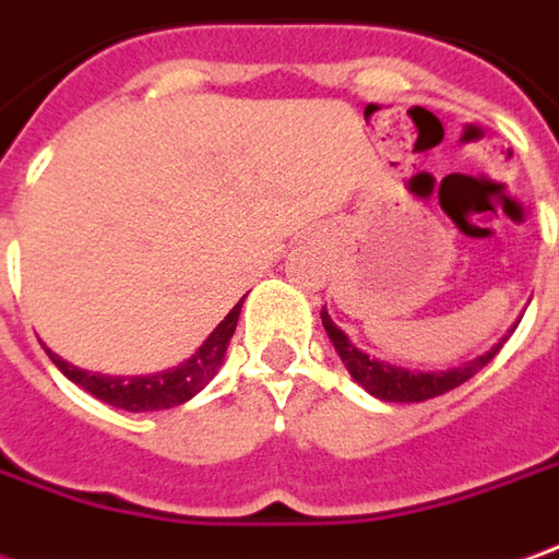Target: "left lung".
<instances>
[{"label":"left lung","mask_w":559,"mask_h":559,"mask_svg":"<svg viewBox=\"0 0 559 559\" xmlns=\"http://www.w3.org/2000/svg\"><path fill=\"white\" fill-rule=\"evenodd\" d=\"M320 320H323V330H326L330 342H333V347L338 350V357L345 362V369L350 372V378H354L366 393H372V396H378V400L384 402H424L432 400V396H442L448 390L460 388L463 381H469L472 374L493 360L499 354V347L506 345L509 335L514 333V326H511L509 335H502L487 354H481V357H475V360L469 362H463V366H456V369H448V372H412V369H402V366H390V362L372 360L369 354H362L360 347L350 345V338L335 326L333 318L326 314V308L320 311Z\"/></svg>","instance_id":"obj_1"}]
</instances>
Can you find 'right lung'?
<instances>
[{"mask_svg":"<svg viewBox=\"0 0 559 559\" xmlns=\"http://www.w3.org/2000/svg\"><path fill=\"white\" fill-rule=\"evenodd\" d=\"M241 302H245V296H241ZM241 302L214 326V333L202 342V347L190 360L178 362V366H171L166 372L120 378V374H99L78 369L72 362L57 357L53 350H48V357L69 381H75L78 388H84L96 400L108 402L115 408H123V412H163V408H175L181 402L193 400L199 390L205 388L217 374L221 362H224L226 345H229V338L236 333Z\"/></svg>","mask_w":559,"mask_h":559,"instance_id":"right-lung-1","label":"right lung"}]
</instances>
